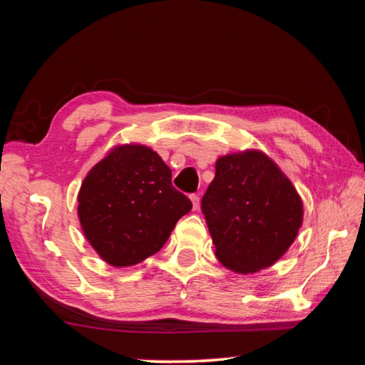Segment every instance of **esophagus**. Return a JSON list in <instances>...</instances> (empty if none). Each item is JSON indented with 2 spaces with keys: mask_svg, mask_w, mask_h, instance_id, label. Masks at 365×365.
<instances>
[{
  "mask_svg": "<svg viewBox=\"0 0 365 365\" xmlns=\"http://www.w3.org/2000/svg\"><path fill=\"white\" fill-rule=\"evenodd\" d=\"M190 200H191V202H193L195 211H196V209H200V195H196V193L190 195Z\"/></svg>",
  "mask_w": 365,
  "mask_h": 365,
  "instance_id": "obj_1",
  "label": "esophagus"
}]
</instances>
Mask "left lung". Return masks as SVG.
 <instances>
[{
    "label": "left lung",
    "mask_w": 365,
    "mask_h": 365,
    "mask_svg": "<svg viewBox=\"0 0 365 365\" xmlns=\"http://www.w3.org/2000/svg\"><path fill=\"white\" fill-rule=\"evenodd\" d=\"M215 256L238 274L279 261L302 224V201L293 183L261 151L222 156L201 201Z\"/></svg>",
    "instance_id": "8db88e82"
}]
</instances>
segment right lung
I'll list each match as a JSON object with an SVG mask.
<instances>
[{"label":"right lung","instance_id":"obj_1","mask_svg":"<svg viewBox=\"0 0 365 365\" xmlns=\"http://www.w3.org/2000/svg\"><path fill=\"white\" fill-rule=\"evenodd\" d=\"M191 201L172 187V170L143 145L110 150L78 191L86 240L114 267L135 265L163 248Z\"/></svg>","mask_w":365,"mask_h":365}]
</instances>
